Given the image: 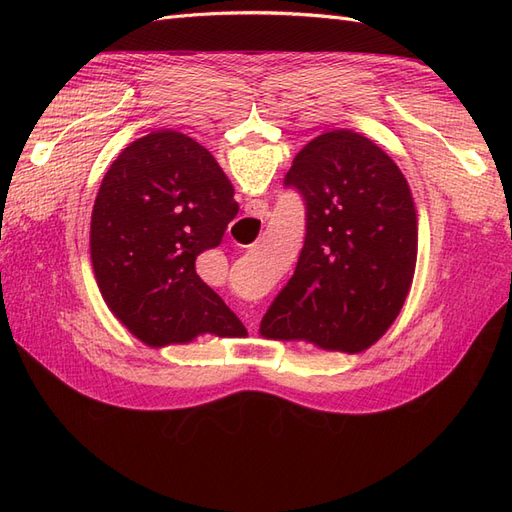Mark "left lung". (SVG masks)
<instances>
[{
    "label": "left lung",
    "instance_id": "obj_1",
    "mask_svg": "<svg viewBox=\"0 0 512 512\" xmlns=\"http://www.w3.org/2000/svg\"><path fill=\"white\" fill-rule=\"evenodd\" d=\"M284 188L303 198L305 241L260 335L361 352L391 327L412 286L416 209L406 177L369 138L333 130L297 153Z\"/></svg>",
    "mask_w": 512,
    "mask_h": 512
}]
</instances>
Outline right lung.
<instances>
[{
  "label": "right lung",
  "instance_id": "obj_1",
  "mask_svg": "<svg viewBox=\"0 0 512 512\" xmlns=\"http://www.w3.org/2000/svg\"><path fill=\"white\" fill-rule=\"evenodd\" d=\"M232 194L211 153L175 130L138 138L104 175L91 262L106 305L147 346L247 335L196 273V258L222 243L239 213Z\"/></svg>",
  "mask_w": 512,
  "mask_h": 512
}]
</instances>
